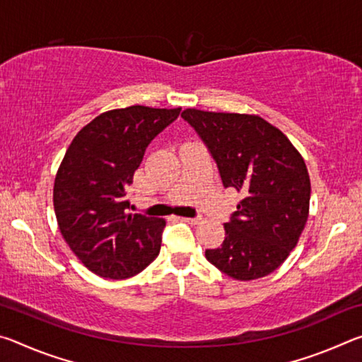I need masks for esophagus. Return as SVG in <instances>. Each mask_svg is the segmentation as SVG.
Returning <instances> with one entry per match:
<instances>
[{
  "label": "esophagus",
  "mask_w": 362,
  "mask_h": 362,
  "mask_svg": "<svg viewBox=\"0 0 362 362\" xmlns=\"http://www.w3.org/2000/svg\"><path fill=\"white\" fill-rule=\"evenodd\" d=\"M183 220H185V222H188V223H192V225H198V223L203 222V218H201V217H194V218H183Z\"/></svg>",
  "instance_id": "1"
}]
</instances>
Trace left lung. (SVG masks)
<instances>
[{
	"mask_svg": "<svg viewBox=\"0 0 362 362\" xmlns=\"http://www.w3.org/2000/svg\"><path fill=\"white\" fill-rule=\"evenodd\" d=\"M217 163L225 188L243 194L225 240L206 259L238 281L268 276L297 246L308 220L311 183L298 150L260 116L187 108Z\"/></svg>",
	"mask_w": 362,
	"mask_h": 362,
	"instance_id": "1",
	"label": "left lung"
}]
</instances>
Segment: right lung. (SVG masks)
Here are the masks:
<instances>
[{"label": "right lung", "instance_id": "right-lung-1", "mask_svg": "<svg viewBox=\"0 0 362 362\" xmlns=\"http://www.w3.org/2000/svg\"><path fill=\"white\" fill-rule=\"evenodd\" d=\"M180 108L110 110L79 131L54 180V211L65 243L100 278L126 279L161 249L166 220L127 214L126 198L145 150Z\"/></svg>", "mask_w": 362, "mask_h": 362}]
</instances>
